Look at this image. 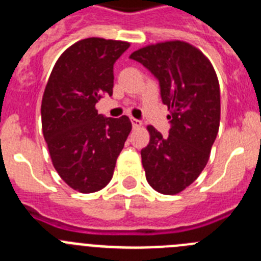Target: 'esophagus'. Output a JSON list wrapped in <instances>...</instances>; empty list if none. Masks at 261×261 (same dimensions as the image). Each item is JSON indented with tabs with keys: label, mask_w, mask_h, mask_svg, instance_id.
I'll use <instances>...</instances> for the list:
<instances>
[{
	"label": "esophagus",
	"mask_w": 261,
	"mask_h": 261,
	"mask_svg": "<svg viewBox=\"0 0 261 261\" xmlns=\"http://www.w3.org/2000/svg\"><path fill=\"white\" fill-rule=\"evenodd\" d=\"M130 121H132L133 128H138V126L142 125V123H141L140 120H137V119H135V118H130Z\"/></svg>",
	"instance_id": "34e87169"
}]
</instances>
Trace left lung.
<instances>
[{"label": "left lung", "instance_id": "1", "mask_svg": "<svg viewBox=\"0 0 261 261\" xmlns=\"http://www.w3.org/2000/svg\"><path fill=\"white\" fill-rule=\"evenodd\" d=\"M159 80L171 114L169 135L147 126L150 142L141 150L146 180L167 195L194 182L210 159L220 125V85L208 58L193 45L166 41L141 47L129 57Z\"/></svg>", "mask_w": 261, "mask_h": 261}]
</instances>
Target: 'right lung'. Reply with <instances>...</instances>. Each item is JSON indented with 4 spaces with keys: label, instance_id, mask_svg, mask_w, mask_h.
Wrapping results in <instances>:
<instances>
[{
    "label": "right lung",
    "instance_id": "right-lung-1",
    "mask_svg": "<svg viewBox=\"0 0 261 261\" xmlns=\"http://www.w3.org/2000/svg\"><path fill=\"white\" fill-rule=\"evenodd\" d=\"M129 42L84 38L54 64L41 103L42 133L53 166L67 185L84 194L111 181L132 123L105 118L95 103L112 95L114 63Z\"/></svg>",
    "mask_w": 261,
    "mask_h": 261
}]
</instances>
